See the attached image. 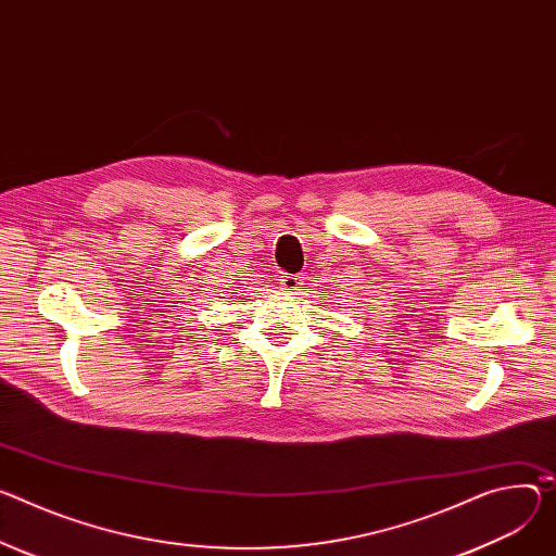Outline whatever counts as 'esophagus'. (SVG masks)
Masks as SVG:
<instances>
[{"label": "esophagus", "instance_id": "obj_1", "mask_svg": "<svg viewBox=\"0 0 556 556\" xmlns=\"http://www.w3.org/2000/svg\"><path fill=\"white\" fill-rule=\"evenodd\" d=\"M279 283H281V290H283V292L294 294L296 290H301V286H304V277H301V275H283V277L279 279Z\"/></svg>", "mask_w": 556, "mask_h": 556}]
</instances>
